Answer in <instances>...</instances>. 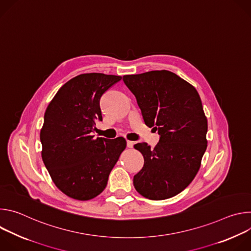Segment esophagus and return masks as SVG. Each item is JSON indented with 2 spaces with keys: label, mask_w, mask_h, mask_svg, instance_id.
<instances>
[{
  "label": "esophagus",
  "mask_w": 251,
  "mask_h": 251,
  "mask_svg": "<svg viewBox=\"0 0 251 251\" xmlns=\"http://www.w3.org/2000/svg\"><path fill=\"white\" fill-rule=\"evenodd\" d=\"M133 146H134V142L127 140V147L128 148H133Z\"/></svg>",
  "instance_id": "esophagus-1"
}]
</instances>
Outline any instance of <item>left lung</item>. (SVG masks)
<instances>
[{
    "label": "left lung",
    "mask_w": 251,
    "mask_h": 251,
    "mask_svg": "<svg viewBox=\"0 0 251 251\" xmlns=\"http://www.w3.org/2000/svg\"><path fill=\"white\" fill-rule=\"evenodd\" d=\"M123 80L145 124L160 135L154 149L146 143L134 146L144 157L134 187L150 200L172 198L192 183L206 150L207 120L201 97L192 84L169 70L124 75Z\"/></svg>",
    "instance_id": "obj_1"
}]
</instances>
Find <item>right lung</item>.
I'll use <instances>...</instances> for the list:
<instances>
[{"instance_id": "add662e5", "label": "right lung", "mask_w": 251, "mask_h": 251, "mask_svg": "<svg viewBox=\"0 0 251 251\" xmlns=\"http://www.w3.org/2000/svg\"><path fill=\"white\" fill-rule=\"evenodd\" d=\"M122 79L104 74L79 75L63 84L45 113L42 158L54 185L67 197L88 201L100 195L126 148V140L94 139L102 120L100 98Z\"/></svg>"}]
</instances>
